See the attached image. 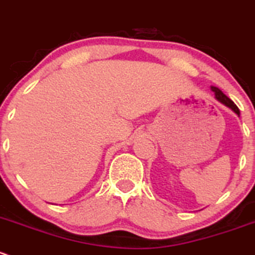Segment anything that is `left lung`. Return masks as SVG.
Returning a JSON list of instances; mask_svg holds the SVG:
<instances>
[{
    "label": "left lung",
    "instance_id": "1",
    "mask_svg": "<svg viewBox=\"0 0 255 255\" xmlns=\"http://www.w3.org/2000/svg\"><path fill=\"white\" fill-rule=\"evenodd\" d=\"M211 89H212V92L214 93V95H216V99L218 100L219 103H222V104H224V105H226V107L231 108V109L233 110V112L236 113V114L239 117V114H241V112H239L238 107H237V105L234 104V103L232 102V100L229 99V98L227 97L226 94H223V92H222L221 89H218V88H216V87H211Z\"/></svg>",
    "mask_w": 255,
    "mask_h": 255
}]
</instances>
